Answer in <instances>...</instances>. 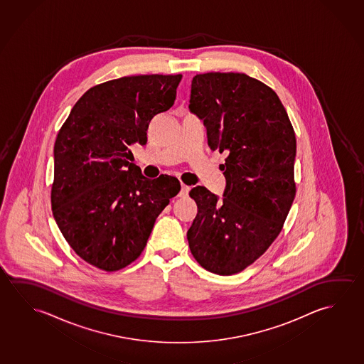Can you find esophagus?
I'll return each instance as SVG.
<instances>
[{"instance_id": "34e87169", "label": "esophagus", "mask_w": 364, "mask_h": 364, "mask_svg": "<svg viewBox=\"0 0 364 364\" xmlns=\"http://www.w3.org/2000/svg\"><path fill=\"white\" fill-rule=\"evenodd\" d=\"M188 192H190V187L182 183V185H181V191H179L178 196L187 197L188 196Z\"/></svg>"}]
</instances>
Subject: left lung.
<instances>
[{
  "label": "left lung",
  "mask_w": 364,
  "mask_h": 364,
  "mask_svg": "<svg viewBox=\"0 0 364 364\" xmlns=\"http://www.w3.org/2000/svg\"><path fill=\"white\" fill-rule=\"evenodd\" d=\"M190 111L203 120L208 146L229 153L220 198L197 186L191 253L220 276L242 272L269 248L292 206L296 138L276 92L244 73L197 75Z\"/></svg>",
  "instance_id": "8db88e82"
}]
</instances>
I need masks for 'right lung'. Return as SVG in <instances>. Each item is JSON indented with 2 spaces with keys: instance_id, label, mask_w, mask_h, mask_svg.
Here are the masks:
<instances>
[{
  "instance_id": "right-lung-1",
  "label": "right lung",
  "mask_w": 364,
  "mask_h": 364,
  "mask_svg": "<svg viewBox=\"0 0 364 364\" xmlns=\"http://www.w3.org/2000/svg\"><path fill=\"white\" fill-rule=\"evenodd\" d=\"M182 75H132L92 87L54 144L52 210L70 248L106 272L144 250L158 215L181 190L176 177L149 179L130 145L146 144L154 116L174 104Z\"/></svg>"
}]
</instances>
